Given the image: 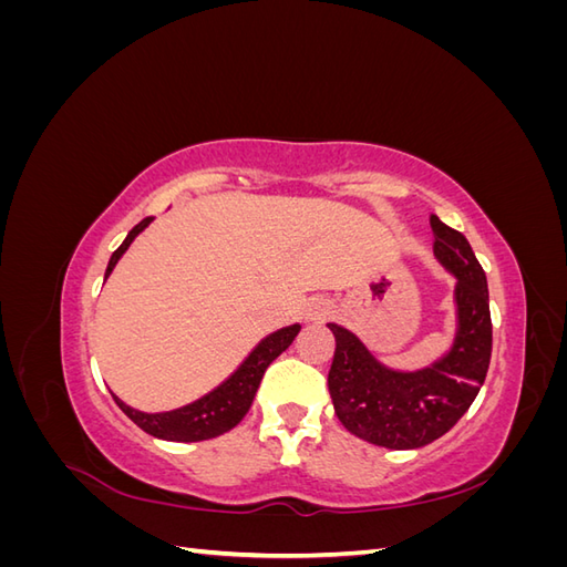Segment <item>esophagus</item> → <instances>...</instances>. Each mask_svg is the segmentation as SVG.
Instances as JSON below:
<instances>
[{"instance_id":"obj_1","label":"esophagus","mask_w":567,"mask_h":567,"mask_svg":"<svg viewBox=\"0 0 567 567\" xmlns=\"http://www.w3.org/2000/svg\"><path fill=\"white\" fill-rule=\"evenodd\" d=\"M329 312H331V305L329 302H326V300H315V302H310V307H307V319L319 321V319L329 317Z\"/></svg>"}]
</instances>
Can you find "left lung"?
<instances>
[{
	"label": "left lung",
	"instance_id": "obj_1",
	"mask_svg": "<svg viewBox=\"0 0 567 567\" xmlns=\"http://www.w3.org/2000/svg\"><path fill=\"white\" fill-rule=\"evenodd\" d=\"M433 250L456 277V338L452 350L421 371L383 367L348 329L329 323L336 354L329 392L336 416L359 440L385 450H419L466 414L485 383L492 357V319L485 271L466 236L431 215Z\"/></svg>",
	"mask_w": 567,
	"mask_h": 567
}]
</instances>
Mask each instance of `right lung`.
Returning a JSON list of instances; mask_svg holds the SVG:
<instances>
[{
	"mask_svg": "<svg viewBox=\"0 0 567 567\" xmlns=\"http://www.w3.org/2000/svg\"><path fill=\"white\" fill-rule=\"evenodd\" d=\"M151 219L153 217L142 219L140 225H136L127 234L123 246H120L111 255V262L106 267L104 279L111 277V271L117 265L120 257H123V252L130 248L136 234H142L151 225ZM298 333H300V323H293V326H286V329H281L277 333L267 336L225 383L205 394V398L186 404L182 409L163 411V414H144V411H136V409L127 406L123 400H117L115 394H113V400L120 409L125 411L127 419H132L144 433H148L153 437L169 440V442L213 440L217 435L229 433L234 425L241 423V419L248 414V409L255 400L257 388H260V381H262L267 367L290 346V342L296 340Z\"/></svg>",
	"mask_w": 567,
	"mask_h": 567,
	"instance_id": "right-lung-1",
	"label": "right lung"
}]
</instances>
